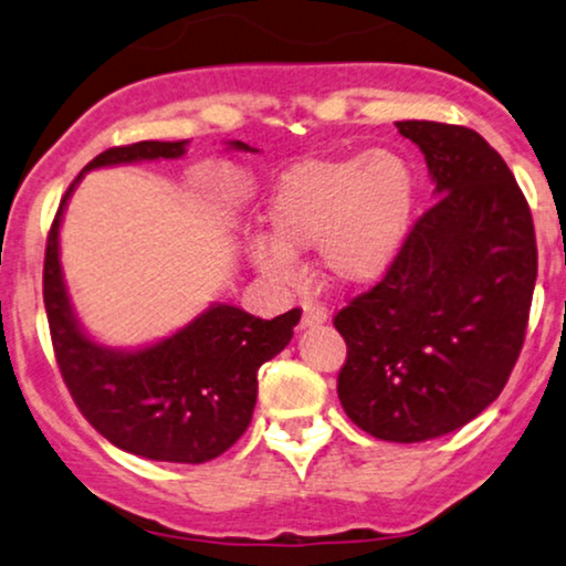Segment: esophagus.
<instances>
[{
    "label": "esophagus",
    "mask_w": 566,
    "mask_h": 566,
    "mask_svg": "<svg viewBox=\"0 0 566 566\" xmlns=\"http://www.w3.org/2000/svg\"><path fill=\"white\" fill-rule=\"evenodd\" d=\"M328 321V311L315 300H305L303 303V318H300V328H313Z\"/></svg>",
    "instance_id": "esophagus-1"
}]
</instances>
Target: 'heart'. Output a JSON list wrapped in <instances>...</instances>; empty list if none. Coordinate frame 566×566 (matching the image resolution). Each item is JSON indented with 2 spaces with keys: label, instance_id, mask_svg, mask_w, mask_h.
I'll use <instances>...</instances> for the list:
<instances>
[{
  "label": "heart",
  "instance_id": "b5f03b06",
  "mask_svg": "<svg viewBox=\"0 0 566 566\" xmlns=\"http://www.w3.org/2000/svg\"><path fill=\"white\" fill-rule=\"evenodd\" d=\"M417 180L394 149L305 160L279 180L271 232L248 240L261 274L292 282L297 253L321 248L326 274L344 287L378 282L411 228Z\"/></svg>",
  "mask_w": 566,
  "mask_h": 566
}]
</instances>
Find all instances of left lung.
I'll return each instance as SVG.
<instances>
[{
	"mask_svg": "<svg viewBox=\"0 0 566 566\" xmlns=\"http://www.w3.org/2000/svg\"><path fill=\"white\" fill-rule=\"evenodd\" d=\"M424 155L437 201L394 266L336 313L346 342L338 401L367 434L424 442L502 394L538 274L531 207L489 142L465 126L398 120Z\"/></svg>",
	"mask_w": 566,
	"mask_h": 566,
	"instance_id": "1",
	"label": "left lung"
}]
</instances>
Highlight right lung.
Wrapping results in <instances>:
<instances>
[{"mask_svg": "<svg viewBox=\"0 0 566 566\" xmlns=\"http://www.w3.org/2000/svg\"><path fill=\"white\" fill-rule=\"evenodd\" d=\"M230 147L255 153L245 142ZM186 142H137L111 147L66 188L46 240L43 303L56 365L90 424L126 453L168 463H207L238 442L251 424L259 367L290 344L300 307L263 321L217 303L163 342L145 349H111L80 328L59 261V228L74 186L93 168L170 160Z\"/></svg>", "mask_w": 566, "mask_h": 566, "instance_id": "add662e5", "label": "right lung"}]
</instances>
